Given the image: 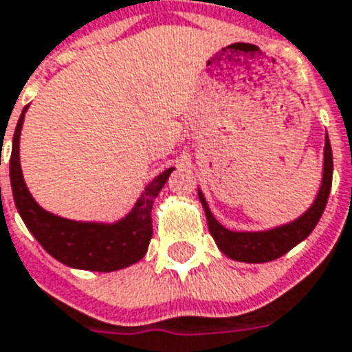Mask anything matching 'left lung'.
Returning <instances> with one entry per match:
<instances>
[{"label": "left lung", "mask_w": 352, "mask_h": 352, "mask_svg": "<svg viewBox=\"0 0 352 352\" xmlns=\"http://www.w3.org/2000/svg\"><path fill=\"white\" fill-rule=\"evenodd\" d=\"M332 171H334L332 147H330V140L327 136L324 162H322V184L319 188V194L315 197L314 205L300 218H296L295 222L269 229V231H254V233H250V231H244V233L242 231H229L212 216L203 194L197 192L199 201H201L203 209H205L210 235L218 244V248L231 259L244 263L274 261L278 257H282L283 254H287L289 250L295 248L298 242L304 241L314 231L319 218L322 216V210H324L327 201H329L330 186H332Z\"/></svg>", "instance_id": "1"}]
</instances>
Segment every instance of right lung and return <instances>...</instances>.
<instances>
[{
    "instance_id": "add662e5",
    "label": "right lung",
    "mask_w": 352,
    "mask_h": 352,
    "mask_svg": "<svg viewBox=\"0 0 352 352\" xmlns=\"http://www.w3.org/2000/svg\"><path fill=\"white\" fill-rule=\"evenodd\" d=\"M25 110L22 111L14 130L9 166L14 205L33 236L52 257L72 269L111 272L140 261L153 239V203L173 168L155 177L145 186V192L138 199L134 209L130 210L126 218L116 223L74 222L52 214L43 207H38V203L31 197L30 190L23 183L18 153Z\"/></svg>"
}]
</instances>
